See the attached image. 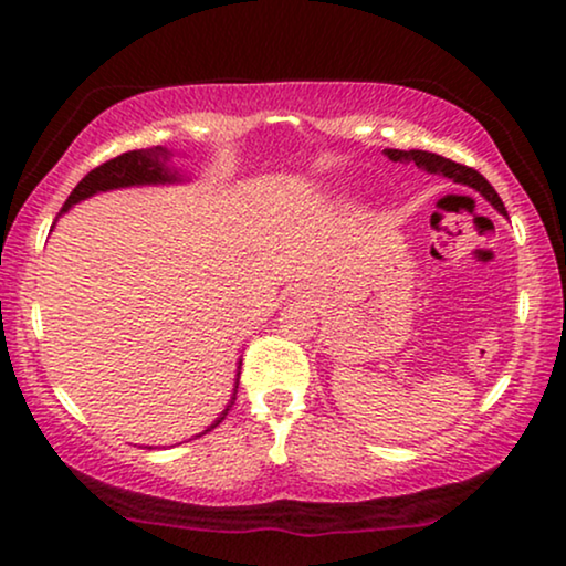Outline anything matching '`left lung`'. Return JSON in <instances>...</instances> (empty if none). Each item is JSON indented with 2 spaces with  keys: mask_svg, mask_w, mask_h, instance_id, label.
I'll return each mask as SVG.
<instances>
[{
  "mask_svg": "<svg viewBox=\"0 0 566 566\" xmlns=\"http://www.w3.org/2000/svg\"><path fill=\"white\" fill-rule=\"evenodd\" d=\"M386 157L394 159V161H415L417 167L424 169V172H436V175H443V177H451L455 182H463L469 185V188H474L482 192V196L490 200V203L497 208L500 213H505V206H502V200L497 192L490 182H486L484 175H479L474 167H467V165H459V161L453 159H446L440 157V154H432V151H422V149H409V151H401V149H386Z\"/></svg>",
  "mask_w": 566,
  "mask_h": 566,
  "instance_id": "left-lung-1",
  "label": "left lung"
}]
</instances>
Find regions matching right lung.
Returning a JSON list of instances; mask_svg holds the SVG:
<instances>
[{
    "instance_id": "add662e5",
    "label": "right lung",
    "mask_w": 566,
    "mask_h": 566,
    "mask_svg": "<svg viewBox=\"0 0 566 566\" xmlns=\"http://www.w3.org/2000/svg\"><path fill=\"white\" fill-rule=\"evenodd\" d=\"M167 159L169 151L161 149V146H146V149H136V151H126L118 154L115 159H107L103 165L92 169L80 180V185L72 190V196L66 198V203L61 211H66L72 203H80V200L95 196L99 190H113V188H128V185H149V182H169L175 180V175L167 172ZM237 389H239V376H237V386H234V397H231L229 407L234 405L237 399ZM229 407L223 409V415L211 424V430L216 424H221L223 417H227ZM208 432V430H206Z\"/></svg>"
}]
</instances>
